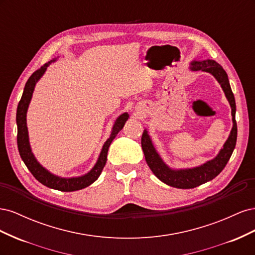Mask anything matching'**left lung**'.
<instances>
[{
	"instance_id": "1",
	"label": "left lung",
	"mask_w": 255,
	"mask_h": 255,
	"mask_svg": "<svg viewBox=\"0 0 255 255\" xmlns=\"http://www.w3.org/2000/svg\"><path fill=\"white\" fill-rule=\"evenodd\" d=\"M192 70H202L205 72L212 73L216 80L219 82L221 87L225 91L226 97L229 100L231 109H232V119H233V128L231 130V134L226 141L223 148L219 152V154L214 159L207 161L204 165L194 168V169H186V170H171L169 169L164 161L161 160L157 152L154 149L152 141L148 135V132L144 129L141 136V146L144 153L145 161L152 172L155 174L158 179L164 182L165 184L172 186L175 188L188 189L195 188L199 185L204 184L208 181L213 180L214 177L217 176L226 167L231 155H232L233 150L236 144L237 139V125L235 120V99L234 95L231 89L228 74L223 70V68L216 63L215 60L207 59L202 61H194L191 64Z\"/></svg>"
}]
</instances>
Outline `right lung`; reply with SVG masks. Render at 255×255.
Instances as JSON below:
<instances>
[{
    "mask_svg": "<svg viewBox=\"0 0 255 255\" xmlns=\"http://www.w3.org/2000/svg\"><path fill=\"white\" fill-rule=\"evenodd\" d=\"M54 60H50L49 63L44 64L41 68L37 69V70L29 76L27 80L24 91H23V95L21 97V100L18 104L17 109V126H18V134H17V143H18V149L20 156L22 160L24 161L25 166L27 167L28 170L30 171L35 179L39 181L44 186L61 190V191H74V190H80L85 187L89 186L92 183H94L99 175L101 174L103 168L106 164L107 159V151H109L110 145L114 138L116 137L120 130L122 129L125 123L127 122L128 115L127 113L122 114L120 117L116 120L113 132L111 137L107 139V141L104 143L103 149L100 154L99 159L97 161L96 166L91 169V171L87 174H85L80 177H71V179H64V177H58L56 175L51 174L49 171L45 170V169L38 163L36 158L34 157L32 150H30L29 142H28V134H27V127H26V112L27 107L29 104L30 99H32V95L34 91V87L36 82L41 78V75L44 73L45 69Z\"/></svg>",
    "mask_w": 255,
    "mask_h": 255,
    "instance_id": "right-lung-1",
    "label": "right lung"
}]
</instances>
